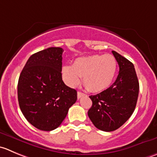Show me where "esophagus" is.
I'll use <instances>...</instances> for the list:
<instances>
[{
	"label": "esophagus",
	"instance_id": "1",
	"mask_svg": "<svg viewBox=\"0 0 157 157\" xmlns=\"http://www.w3.org/2000/svg\"><path fill=\"white\" fill-rule=\"evenodd\" d=\"M85 95H86V94H83V93H82V92H80V91H78V92H77V98L78 99H80V97H83V96H85Z\"/></svg>",
	"mask_w": 157,
	"mask_h": 157
}]
</instances>
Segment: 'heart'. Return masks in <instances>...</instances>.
<instances>
[{"label":"heart","instance_id":"obj_1","mask_svg":"<svg viewBox=\"0 0 157 157\" xmlns=\"http://www.w3.org/2000/svg\"><path fill=\"white\" fill-rule=\"evenodd\" d=\"M117 71V62L111 54H94L78 57L73 65L62 67L63 80L76 87L83 77V83L90 91L99 93L109 87Z\"/></svg>","mask_w":157,"mask_h":157}]
</instances>
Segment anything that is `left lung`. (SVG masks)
Listing matches in <instances>:
<instances>
[{
  "mask_svg": "<svg viewBox=\"0 0 157 157\" xmlns=\"http://www.w3.org/2000/svg\"><path fill=\"white\" fill-rule=\"evenodd\" d=\"M119 64L117 80L105 90L90 96L93 102L88 117L97 129L110 132L117 130L131 117L139 94V81L133 63L112 51Z\"/></svg>",
  "mask_w": 157,
  "mask_h": 157,
  "instance_id": "left-lung-1",
  "label": "left lung"
}]
</instances>
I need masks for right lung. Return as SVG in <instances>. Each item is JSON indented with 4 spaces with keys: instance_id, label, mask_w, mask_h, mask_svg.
I'll list each match as a JSON object with an SVG mask.
<instances>
[{
    "instance_id": "right-lung-1",
    "label": "right lung",
    "mask_w": 157,
    "mask_h": 157,
    "mask_svg": "<svg viewBox=\"0 0 157 157\" xmlns=\"http://www.w3.org/2000/svg\"><path fill=\"white\" fill-rule=\"evenodd\" d=\"M61 48H49L30 57L17 84L20 108L30 124L44 131L59 127L77 99V90L62 80Z\"/></svg>"
}]
</instances>
